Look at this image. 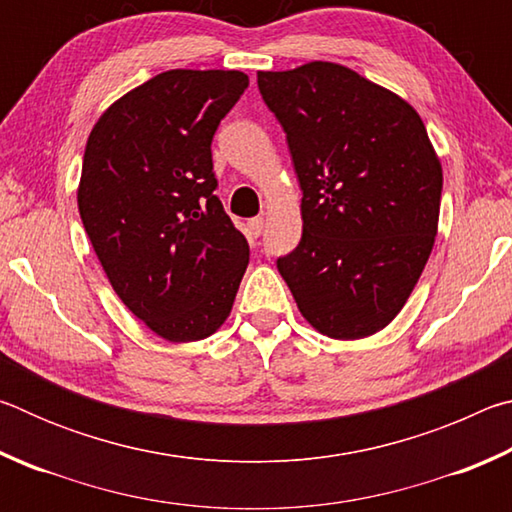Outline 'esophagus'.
Wrapping results in <instances>:
<instances>
[{"instance_id": "obj_1", "label": "esophagus", "mask_w": 512, "mask_h": 512, "mask_svg": "<svg viewBox=\"0 0 512 512\" xmlns=\"http://www.w3.org/2000/svg\"><path fill=\"white\" fill-rule=\"evenodd\" d=\"M248 232L253 237L262 235V232H264V219H262V216H255V219L248 221Z\"/></svg>"}]
</instances>
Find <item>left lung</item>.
<instances>
[{
  "mask_svg": "<svg viewBox=\"0 0 512 512\" xmlns=\"http://www.w3.org/2000/svg\"><path fill=\"white\" fill-rule=\"evenodd\" d=\"M257 85L302 189V239L277 271L320 334H375L436 241L443 169L427 128L404 99L336 63L257 72Z\"/></svg>",
  "mask_w": 512,
  "mask_h": 512,
  "instance_id": "1",
  "label": "left lung"
}]
</instances>
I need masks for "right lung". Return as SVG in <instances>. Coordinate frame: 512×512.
I'll return each instance as SVG.
<instances>
[{
    "mask_svg": "<svg viewBox=\"0 0 512 512\" xmlns=\"http://www.w3.org/2000/svg\"><path fill=\"white\" fill-rule=\"evenodd\" d=\"M248 88L237 69H169L124 94L88 137L79 212L121 302L162 339L230 316L250 248L214 196L212 137Z\"/></svg>",
    "mask_w": 512,
    "mask_h": 512,
    "instance_id": "1",
    "label": "right lung"
}]
</instances>
